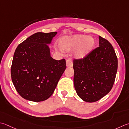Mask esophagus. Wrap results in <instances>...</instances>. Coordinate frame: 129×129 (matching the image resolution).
<instances>
[{"label": "esophagus", "instance_id": "esophagus-1", "mask_svg": "<svg viewBox=\"0 0 129 129\" xmlns=\"http://www.w3.org/2000/svg\"><path fill=\"white\" fill-rule=\"evenodd\" d=\"M66 65L68 67H73V62L71 59H68L66 61Z\"/></svg>", "mask_w": 129, "mask_h": 129}]
</instances>
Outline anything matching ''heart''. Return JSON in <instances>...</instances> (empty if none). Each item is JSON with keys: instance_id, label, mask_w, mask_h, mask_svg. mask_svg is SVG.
<instances>
[{"instance_id": "b5f03b06", "label": "heart", "mask_w": 129, "mask_h": 129, "mask_svg": "<svg viewBox=\"0 0 129 129\" xmlns=\"http://www.w3.org/2000/svg\"><path fill=\"white\" fill-rule=\"evenodd\" d=\"M95 40L92 36L75 35L72 37L62 38L60 40V46L62 50L78 49L77 56L82 59L89 55L94 48Z\"/></svg>"}]
</instances>
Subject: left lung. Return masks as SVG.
Wrapping results in <instances>:
<instances>
[{"label": "left lung", "mask_w": 129, "mask_h": 129, "mask_svg": "<svg viewBox=\"0 0 129 129\" xmlns=\"http://www.w3.org/2000/svg\"><path fill=\"white\" fill-rule=\"evenodd\" d=\"M112 45L99 36V47L84 59L74 60V84L78 96L87 102L101 99L111 90L117 70Z\"/></svg>", "instance_id": "left-lung-1"}]
</instances>
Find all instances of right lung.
Here are the masks:
<instances>
[{
    "label": "right lung",
    "instance_id": "obj_1",
    "mask_svg": "<svg viewBox=\"0 0 129 129\" xmlns=\"http://www.w3.org/2000/svg\"><path fill=\"white\" fill-rule=\"evenodd\" d=\"M57 33H36L19 44L14 52L12 80L25 100L41 102L48 99L66 69L65 59L55 60L50 54L48 45Z\"/></svg>",
    "mask_w": 129,
    "mask_h": 129
}]
</instances>
